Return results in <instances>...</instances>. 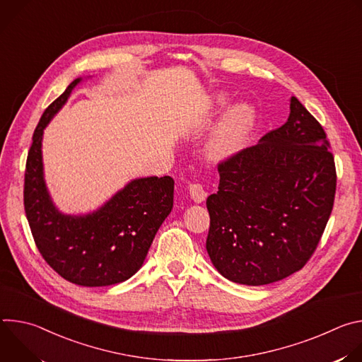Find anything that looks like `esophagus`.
Returning <instances> with one entry per match:
<instances>
[{
	"mask_svg": "<svg viewBox=\"0 0 362 362\" xmlns=\"http://www.w3.org/2000/svg\"><path fill=\"white\" fill-rule=\"evenodd\" d=\"M189 193H190V197L196 202V203H200L206 199V196H208V192L204 190L203 185L200 183H192L189 185Z\"/></svg>",
	"mask_w": 362,
	"mask_h": 362,
	"instance_id": "esophagus-1",
	"label": "esophagus"
}]
</instances>
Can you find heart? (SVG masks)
<instances>
[{
	"label": "heart",
	"instance_id": "heart-1",
	"mask_svg": "<svg viewBox=\"0 0 362 362\" xmlns=\"http://www.w3.org/2000/svg\"><path fill=\"white\" fill-rule=\"evenodd\" d=\"M216 103L223 106L226 98L219 95ZM255 120V112L247 105L232 107L219 122L214 136L206 146V154L211 160H222L240 148Z\"/></svg>",
	"mask_w": 362,
	"mask_h": 362
}]
</instances>
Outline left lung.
<instances>
[{"mask_svg": "<svg viewBox=\"0 0 362 362\" xmlns=\"http://www.w3.org/2000/svg\"><path fill=\"white\" fill-rule=\"evenodd\" d=\"M285 124L218 165L219 190L206 200V250L226 279L281 281L311 259L332 212L337 172L320 122L291 97Z\"/></svg>", "mask_w": 362, "mask_h": 362, "instance_id": "obj_1", "label": "left lung"}]
</instances>
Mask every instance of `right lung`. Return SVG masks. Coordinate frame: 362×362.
Wrapping results in <instances>:
<instances>
[{"label":"right lung","mask_w":362,"mask_h":362,"mask_svg":"<svg viewBox=\"0 0 362 362\" xmlns=\"http://www.w3.org/2000/svg\"><path fill=\"white\" fill-rule=\"evenodd\" d=\"M76 78L42 113L33 136L24 177V209L44 261L80 286H109L133 276L173 208L175 180L151 176L132 180L93 214L59 212L44 182L41 140L48 122L66 105Z\"/></svg>","instance_id":"add662e5"}]
</instances>
